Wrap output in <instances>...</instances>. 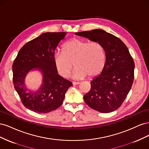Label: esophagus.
Listing matches in <instances>:
<instances>
[{
    "label": "esophagus",
    "mask_w": 149,
    "mask_h": 149,
    "mask_svg": "<svg viewBox=\"0 0 149 149\" xmlns=\"http://www.w3.org/2000/svg\"><path fill=\"white\" fill-rule=\"evenodd\" d=\"M80 83L79 82H73V85H78V84H79Z\"/></svg>",
    "instance_id": "34e87169"
}]
</instances>
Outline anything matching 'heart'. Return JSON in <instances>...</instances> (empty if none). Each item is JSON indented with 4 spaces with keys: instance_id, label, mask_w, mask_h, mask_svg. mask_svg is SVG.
<instances>
[{
    "instance_id": "heart-1",
    "label": "heart",
    "mask_w": 149,
    "mask_h": 149,
    "mask_svg": "<svg viewBox=\"0 0 149 149\" xmlns=\"http://www.w3.org/2000/svg\"><path fill=\"white\" fill-rule=\"evenodd\" d=\"M53 62L57 71L67 77L73 67L76 66L72 74L75 79H82L89 75L94 77L101 73L106 63V53L102 45L97 42L74 38L63 47V52L53 54Z\"/></svg>"
}]
</instances>
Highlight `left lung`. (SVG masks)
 I'll list each match as a JSON object with an SVG mask.
<instances>
[{"instance_id":"1","label":"left lung","mask_w":149,"mask_h":149,"mask_svg":"<svg viewBox=\"0 0 149 149\" xmlns=\"http://www.w3.org/2000/svg\"><path fill=\"white\" fill-rule=\"evenodd\" d=\"M75 35L100 42L106 53L104 68L91 81V89L83 97L85 102L103 113L116 111L127 97L134 81L135 65L127 47L119 38L101 29Z\"/></svg>"}]
</instances>
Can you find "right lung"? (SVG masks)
<instances>
[{
    "instance_id": "obj_1",
    "label": "right lung",
    "mask_w": 149,
    "mask_h": 149,
    "mask_svg": "<svg viewBox=\"0 0 149 149\" xmlns=\"http://www.w3.org/2000/svg\"><path fill=\"white\" fill-rule=\"evenodd\" d=\"M66 32H46L22 47L12 65L14 88L25 107L37 113H48L56 109L73 84L58 73L53 54ZM31 70H39L42 83L37 91L29 90L24 79Z\"/></svg>"
}]
</instances>
